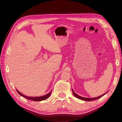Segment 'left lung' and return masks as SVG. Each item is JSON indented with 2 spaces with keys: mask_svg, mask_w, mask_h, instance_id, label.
Instances as JSON below:
<instances>
[{
  "mask_svg": "<svg viewBox=\"0 0 122 122\" xmlns=\"http://www.w3.org/2000/svg\"><path fill=\"white\" fill-rule=\"evenodd\" d=\"M72 92L74 94V95L76 97H77V98H78L80 100H83V101H94V100H97L98 99H99L101 97H102L103 96H104L106 93L102 95L101 96H100L99 97H95V98H85V97H81V96H79V95H78L77 94H76L74 92V91L72 90Z\"/></svg>",
  "mask_w": 122,
  "mask_h": 122,
  "instance_id": "8db88e82",
  "label": "left lung"
}]
</instances>
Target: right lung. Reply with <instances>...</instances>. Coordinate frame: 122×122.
I'll use <instances>...</instances> for the list:
<instances>
[{"instance_id":"add662e5","label":"right lung","mask_w":122,"mask_h":122,"mask_svg":"<svg viewBox=\"0 0 122 122\" xmlns=\"http://www.w3.org/2000/svg\"><path fill=\"white\" fill-rule=\"evenodd\" d=\"M16 91H17L18 93L20 95H21V96L23 97L24 98L27 99L28 100H32V101H43V100H45L47 99L50 96L51 94V92L52 91H51L50 93L47 94L46 95H44V96H40V97H28V96H25L24 95H23L22 94H21L20 92L18 91L17 89Z\"/></svg>"}]
</instances>
